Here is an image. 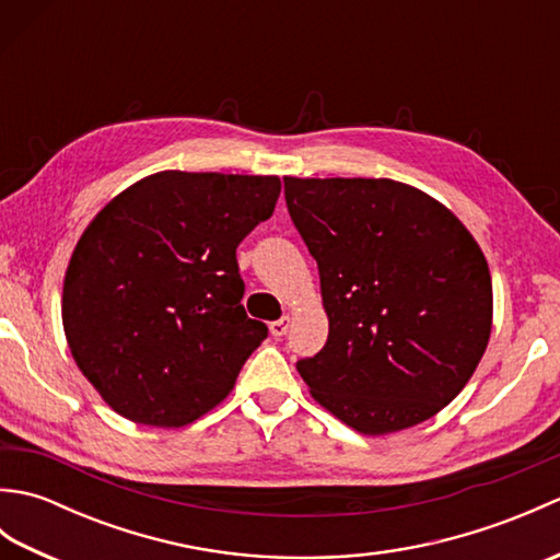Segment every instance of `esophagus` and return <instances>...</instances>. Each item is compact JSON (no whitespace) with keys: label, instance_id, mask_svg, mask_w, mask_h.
Here are the masks:
<instances>
[{"label":"esophagus","instance_id":"34e87169","mask_svg":"<svg viewBox=\"0 0 560 560\" xmlns=\"http://www.w3.org/2000/svg\"><path fill=\"white\" fill-rule=\"evenodd\" d=\"M289 325H291V317L273 319V323H269V331H271L273 337H283L289 331Z\"/></svg>","mask_w":560,"mask_h":560}]
</instances>
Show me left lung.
Returning <instances> with one entry per match:
<instances>
[{"label":"left lung","mask_w":560,"mask_h":560,"mask_svg":"<svg viewBox=\"0 0 560 560\" xmlns=\"http://www.w3.org/2000/svg\"><path fill=\"white\" fill-rule=\"evenodd\" d=\"M329 319L299 361L313 399L363 435L423 423L477 371L493 327L479 243L431 195L389 177H283Z\"/></svg>","instance_id":"8db88e82"}]
</instances>
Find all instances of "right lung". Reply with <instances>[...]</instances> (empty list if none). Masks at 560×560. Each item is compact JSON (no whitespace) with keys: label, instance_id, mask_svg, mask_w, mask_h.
<instances>
[{"label":"right lung","instance_id":"add662e5","mask_svg":"<svg viewBox=\"0 0 560 560\" xmlns=\"http://www.w3.org/2000/svg\"><path fill=\"white\" fill-rule=\"evenodd\" d=\"M279 192L277 175L161 171L93 217L65 271L62 325L113 411L183 428L231 395L267 339L241 305L235 247Z\"/></svg>","mask_w":560,"mask_h":560}]
</instances>
